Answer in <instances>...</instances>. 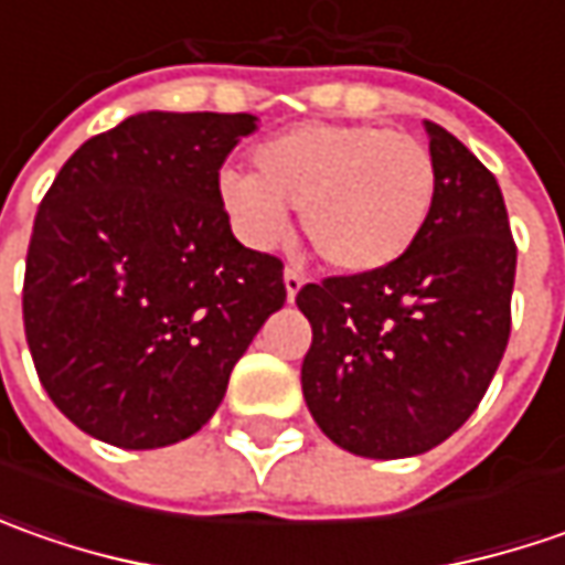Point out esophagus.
Masks as SVG:
<instances>
[{"label": "esophagus", "instance_id": "34e87169", "mask_svg": "<svg viewBox=\"0 0 565 565\" xmlns=\"http://www.w3.org/2000/svg\"><path fill=\"white\" fill-rule=\"evenodd\" d=\"M282 279H286V298H289V301H295V295L301 292V286L308 282V279H305V273L295 270V267H286Z\"/></svg>", "mask_w": 565, "mask_h": 565}]
</instances>
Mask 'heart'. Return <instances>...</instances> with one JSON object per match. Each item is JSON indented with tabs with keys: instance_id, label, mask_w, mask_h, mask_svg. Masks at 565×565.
Here are the masks:
<instances>
[{
	"instance_id": "1",
	"label": "heart",
	"mask_w": 565,
	"mask_h": 565,
	"mask_svg": "<svg viewBox=\"0 0 565 565\" xmlns=\"http://www.w3.org/2000/svg\"><path fill=\"white\" fill-rule=\"evenodd\" d=\"M216 188L232 228L254 248L279 245L289 206H301V228L333 270L377 273L422 238L437 163L405 131L305 121L254 150V175L228 169Z\"/></svg>"
}]
</instances>
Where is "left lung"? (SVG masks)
Masks as SVG:
<instances>
[{
    "label": "left lung",
    "instance_id": "obj_1",
    "mask_svg": "<svg viewBox=\"0 0 565 565\" xmlns=\"http://www.w3.org/2000/svg\"><path fill=\"white\" fill-rule=\"evenodd\" d=\"M437 201L415 248L377 273L308 282L301 390L317 427L364 459L422 456L484 399L510 342L515 242L488 166L424 121Z\"/></svg>",
    "mask_w": 565,
    "mask_h": 565
}]
</instances>
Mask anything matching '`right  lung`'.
Returning a JSON list of instances; mask_svg holds the SVG:
<instances>
[{
  "mask_svg": "<svg viewBox=\"0 0 565 565\" xmlns=\"http://www.w3.org/2000/svg\"><path fill=\"white\" fill-rule=\"evenodd\" d=\"M248 113H138L84 141L33 220L24 337L55 408L121 449L198 434L264 320L282 260L245 248L220 169Z\"/></svg>",
  "mask_w": 565,
  "mask_h": 565,
  "instance_id": "1",
  "label": "right lung"
}]
</instances>
